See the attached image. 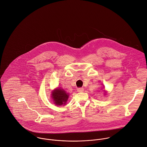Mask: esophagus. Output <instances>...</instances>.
<instances>
[{
    "label": "esophagus",
    "instance_id": "esophagus-1",
    "mask_svg": "<svg viewBox=\"0 0 147 147\" xmlns=\"http://www.w3.org/2000/svg\"><path fill=\"white\" fill-rule=\"evenodd\" d=\"M84 91V89L82 88H80L77 89V91L79 92H83Z\"/></svg>",
    "mask_w": 147,
    "mask_h": 147
}]
</instances>
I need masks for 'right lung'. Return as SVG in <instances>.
<instances>
[{"instance_id": "1", "label": "right lung", "mask_w": 147, "mask_h": 147, "mask_svg": "<svg viewBox=\"0 0 147 147\" xmlns=\"http://www.w3.org/2000/svg\"><path fill=\"white\" fill-rule=\"evenodd\" d=\"M52 97L55 105L62 106L65 105L69 98V94L65 90L61 88H57L53 91Z\"/></svg>"}]
</instances>
